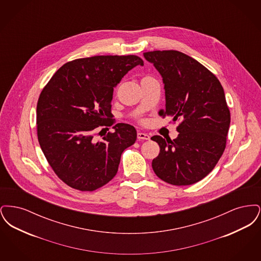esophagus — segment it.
<instances>
[{
  "mask_svg": "<svg viewBox=\"0 0 261 261\" xmlns=\"http://www.w3.org/2000/svg\"><path fill=\"white\" fill-rule=\"evenodd\" d=\"M137 137L139 140H149V138H150L147 133H143V132H138Z\"/></svg>",
  "mask_w": 261,
  "mask_h": 261,
  "instance_id": "34e87169",
  "label": "esophagus"
}]
</instances>
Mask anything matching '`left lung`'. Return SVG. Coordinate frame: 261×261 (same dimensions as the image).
<instances>
[{
	"instance_id": "left-lung-1",
	"label": "left lung",
	"mask_w": 261,
	"mask_h": 261,
	"mask_svg": "<svg viewBox=\"0 0 261 261\" xmlns=\"http://www.w3.org/2000/svg\"><path fill=\"white\" fill-rule=\"evenodd\" d=\"M161 73L165 90L162 115L181 118L178 137H151L161 148L151 162L164 182L192 185L203 179L223 154L230 126V111L217 77L198 61L178 50L144 53Z\"/></svg>"
}]
</instances>
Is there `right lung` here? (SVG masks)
<instances>
[{
  "label": "right lung",
  "mask_w": 261,
  "mask_h": 261,
  "mask_svg": "<svg viewBox=\"0 0 261 261\" xmlns=\"http://www.w3.org/2000/svg\"><path fill=\"white\" fill-rule=\"evenodd\" d=\"M137 65H144L137 56L78 59L63 64L41 92L38 141L50 167L66 185L92 192L117 173L123 150L136 141V129L117 123L112 127L114 132H106L99 142L94 133L113 124V88Z\"/></svg>",
  "instance_id": "right-lung-1"
}]
</instances>
